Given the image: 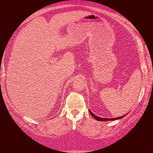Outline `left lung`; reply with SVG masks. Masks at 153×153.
<instances>
[{"label": "left lung", "instance_id": "8db88e82", "mask_svg": "<svg viewBox=\"0 0 153 153\" xmlns=\"http://www.w3.org/2000/svg\"><path fill=\"white\" fill-rule=\"evenodd\" d=\"M90 111V114H91L92 116H93V117L95 118L96 120H99V121H105V120H117V119H119V118H121L123 117H124L125 116H120V117H118V118H101V117H99V116H97L93 114V112H91V111Z\"/></svg>", "mask_w": 153, "mask_h": 153}]
</instances>
